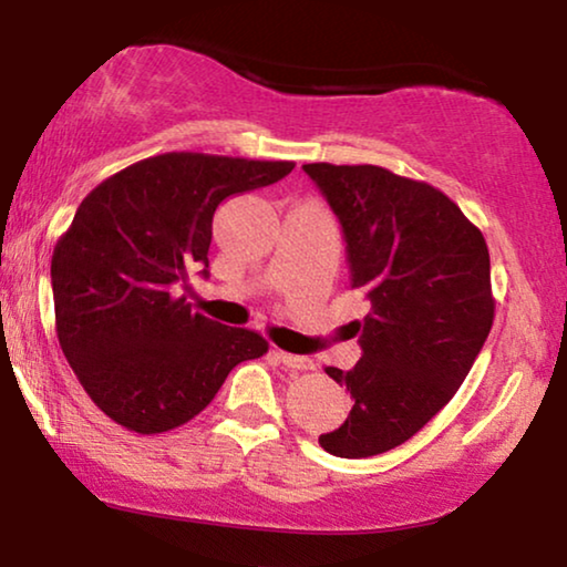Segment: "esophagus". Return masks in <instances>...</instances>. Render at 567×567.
Returning <instances> with one entry per match:
<instances>
[{
  "label": "esophagus",
  "mask_w": 567,
  "mask_h": 567,
  "mask_svg": "<svg viewBox=\"0 0 567 567\" xmlns=\"http://www.w3.org/2000/svg\"><path fill=\"white\" fill-rule=\"evenodd\" d=\"M276 355H278V359H281L284 367H289V369H299V371H309V369H315V361H312V359H307V355L286 353V351H278Z\"/></svg>",
  "instance_id": "esophagus-1"
}]
</instances>
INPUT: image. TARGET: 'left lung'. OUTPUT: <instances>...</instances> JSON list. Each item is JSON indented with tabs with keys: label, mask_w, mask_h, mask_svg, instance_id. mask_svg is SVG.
I'll use <instances>...</instances> for the list:
<instances>
[{
	"label": "left lung",
	"mask_w": 567,
	"mask_h": 567,
	"mask_svg": "<svg viewBox=\"0 0 567 567\" xmlns=\"http://www.w3.org/2000/svg\"><path fill=\"white\" fill-rule=\"evenodd\" d=\"M343 227L351 289L367 293L361 359L328 367L351 394L324 452L361 460L415 436L470 374L493 328L491 255L483 231L429 183L377 165L301 167Z\"/></svg>",
	"instance_id": "obj_1"
}]
</instances>
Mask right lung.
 Segmentation results:
<instances>
[{"mask_svg":"<svg viewBox=\"0 0 567 567\" xmlns=\"http://www.w3.org/2000/svg\"><path fill=\"white\" fill-rule=\"evenodd\" d=\"M293 162L167 152L107 177L53 247L56 332L92 402L123 429L162 433L196 417L266 338L193 312L177 286L208 278L214 212Z\"/></svg>","mask_w":567,"mask_h":567,"instance_id":"1","label":"right lung"}]
</instances>
